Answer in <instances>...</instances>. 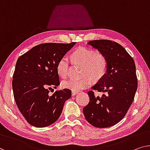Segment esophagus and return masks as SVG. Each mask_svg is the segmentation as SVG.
<instances>
[{
    "label": "esophagus",
    "mask_w": 150,
    "mask_h": 150,
    "mask_svg": "<svg viewBox=\"0 0 150 150\" xmlns=\"http://www.w3.org/2000/svg\"><path fill=\"white\" fill-rule=\"evenodd\" d=\"M78 93V91H72V92H71V94L73 96H75L77 93Z\"/></svg>",
    "instance_id": "obj_1"
}]
</instances>
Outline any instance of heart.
<instances>
[{"mask_svg":"<svg viewBox=\"0 0 150 150\" xmlns=\"http://www.w3.org/2000/svg\"><path fill=\"white\" fill-rule=\"evenodd\" d=\"M73 64L82 66L81 76H86L79 80L68 79L62 82L63 88L71 91H79L89 88L92 85V80L86 75H89L96 80L102 79L106 74L108 61L104 54L96 52L95 50L80 47L72 53L70 57ZM69 62L67 58H61L57 66V72L60 77L64 79L68 74Z\"/></svg>","mask_w":150,"mask_h":150,"instance_id":"1","label":"heart"}]
</instances>
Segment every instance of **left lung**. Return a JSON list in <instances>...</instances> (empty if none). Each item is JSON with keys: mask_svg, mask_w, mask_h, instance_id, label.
<instances>
[{"mask_svg": "<svg viewBox=\"0 0 150 150\" xmlns=\"http://www.w3.org/2000/svg\"><path fill=\"white\" fill-rule=\"evenodd\" d=\"M88 44L106 56L108 68L93 90L104 92L102 98L88 91L89 104L83 109L89 123L98 128H106L118 123L126 115L133 102L137 89L135 64L133 58L117 42L97 40Z\"/></svg>", "mask_w": 150, "mask_h": 150, "instance_id": "8db88e82", "label": "left lung"}]
</instances>
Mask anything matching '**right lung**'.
<instances>
[{
  "mask_svg": "<svg viewBox=\"0 0 150 150\" xmlns=\"http://www.w3.org/2000/svg\"><path fill=\"white\" fill-rule=\"evenodd\" d=\"M75 44H41L18 59L13 76V95L19 111L31 125L45 127L54 123L71 98L68 89L56 91L51 96L48 93L60 84L58 62Z\"/></svg>",
  "mask_w": 150,
  "mask_h": 150,
  "instance_id": "right-lung-1",
  "label": "right lung"
}]
</instances>
